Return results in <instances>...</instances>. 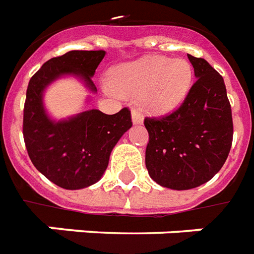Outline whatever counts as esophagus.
Segmentation results:
<instances>
[{"mask_svg":"<svg viewBox=\"0 0 254 254\" xmlns=\"http://www.w3.org/2000/svg\"><path fill=\"white\" fill-rule=\"evenodd\" d=\"M131 121L134 125H141L143 123V116L137 111H131Z\"/></svg>","mask_w":254,"mask_h":254,"instance_id":"esophagus-1","label":"esophagus"}]
</instances>
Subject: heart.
Returning a JSON list of instances; mask_svg holds the SVG:
<instances>
[{
	"label": "heart",
	"instance_id": "obj_1",
	"mask_svg": "<svg viewBox=\"0 0 254 254\" xmlns=\"http://www.w3.org/2000/svg\"><path fill=\"white\" fill-rule=\"evenodd\" d=\"M193 69L182 58L147 55L108 71V89L121 97H137L145 111L163 116L181 107L192 87Z\"/></svg>",
	"mask_w": 254,
	"mask_h": 254
}]
</instances>
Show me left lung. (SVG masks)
<instances>
[{
  "label": "left lung",
  "instance_id": "obj_1",
  "mask_svg": "<svg viewBox=\"0 0 254 254\" xmlns=\"http://www.w3.org/2000/svg\"><path fill=\"white\" fill-rule=\"evenodd\" d=\"M196 81L181 108L161 120L145 119V163L159 186L190 190L223 167L233 137L232 112L223 77L208 62L187 55Z\"/></svg>",
  "mask_w": 254,
  "mask_h": 254
}]
</instances>
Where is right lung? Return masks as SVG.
<instances>
[{
  "instance_id": "1",
  "label": "right lung",
  "mask_w": 254,
  "mask_h": 254,
  "mask_svg": "<svg viewBox=\"0 0 254 254\" xmlns=\"http://www.w3.org/2000/svg\"><path fill=\"white\" fill-rule=\"evenodd\" d=\"M105 51L72 50L53 58L30 79L23 111V138L31 162L49 181L65 190H81L99 182L119 139L131 127L130 112L116 115L88 109L65 119H54L45 104L50 85L75 77L97 93L92 77ZM88 96L85 103H89Z\"/></svg>"
}]
</instances>
